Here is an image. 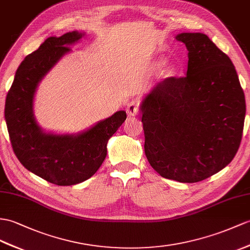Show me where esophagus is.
I'll use <instances>...</instances> for the list:
<instances>
[{
  "label": "esophagus",
  "mask_w": 250,
  "mask_h": 250,
  "mask_svg": "<svg viewBox=\"0 0 250 250\" xmlns=\"http://www.w3.org/2000/svg\"><path fill=\"white\" fill-rule=\"evenodd\" d=\"M127 114L128 117H136V115L139 114V105L138 102L136 100H130L127 104V108H126Z\"/></svg>",
  "instance_id": "1"
}]
</instances>
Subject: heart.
Segmentation results:
<instances>
[{"mask_svg":"<svg viewBox=\"0 0 250 250\" xmlns=\"http://www.w3.org/2000/svg\"><path fill=\"white\" fill-rule=\"evenodd\" d=\"M164 64V60L163 59H157L156 62H154V65L156 66V68H160V66H162Z\"/></svg>","mask_w":250,"mask_h":250,"instance_id":"1","label":"heart"}]
</instances>
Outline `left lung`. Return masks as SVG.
Here are the masks:
<instances>
[{"mask_svg": "<svg viewBox=\"0 0 250 250\" xmlns=\"http://www.w3.org/2000/svg\"><path fill=\"white\" fill-rule=\"evenodd\" d=\"M188 71L156 84L140 105L144 151L167 179L198 182L232 161L244 128L245 95L234 65L209 37L181 33Z\"/></svg>", "mask_w": 250, "mask_h": 250, "instance_id": "obj_1", "label": "left lung"}]
</instances>
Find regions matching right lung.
Listing matches in <instances>:
<instances>
[{"mask_svg":"<svg viewBox=\"0 0 250 250\" xmlns=\"http://www.w3.org/2000/svg\"><path fill=\"white\" fill-rule=\"evenodd\" d=\"M84 35L73 30L48 37L21 62L6 96L5 121L15 155L29 172L57 186L92 177L105 160L108 140L126 120V112L120 110L82 132L60 135L44 131L35 119L40 82Z\"/></svg>","mask_w":250,"mask_h":250,"instance_id":"obj_1","label":"right lung"}]
</instances>
